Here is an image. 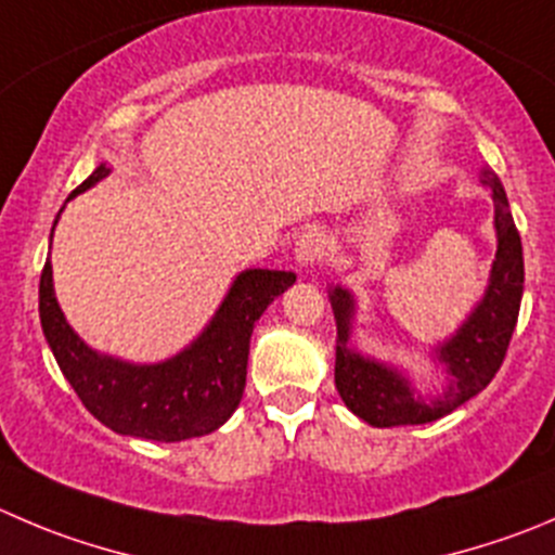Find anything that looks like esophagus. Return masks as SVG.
<instances>
[{"label":"esophagus","mask_w":555,"mask_h":555,"mask_svg":"<svg viewBox=\"0 0 555 555\" xmlns=\"http://www.w3.org/2000/svg\"><path fill=\"white\" fill-rule=\"evenodd\" d=\"M321 256H324V234L319 229L302 231L297 245H294V258H297L299 267H313Z\"/></svg>","instance_id":"esophagus-1"}]
</instances>
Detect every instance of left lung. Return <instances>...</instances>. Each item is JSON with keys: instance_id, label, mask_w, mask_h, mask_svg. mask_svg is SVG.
<instances>
[{"instance_id": "obj_1", "label": "left lung", "mask_w": 555, "mask_h": 555, "mask_svg": "<svg viewBox=\"0 0 555 555\" xmlns=\"http://www.w3.org/2000/svg\"><path fill=\"white\" fill-rule=\"evenodd\" d=\"M479 182L493 193L495 258L482 299L474 305L455 335L430 351L433 362L447 371V387L439 395H420L403 371L357 351L351 346L357 299L348 288H330L337 319L335 387L348 411L367 425H425L441 420L482 392L504 362L524 297V245L512 220L504 184L490 168H482Z\"/></svg>"}]
</instances>
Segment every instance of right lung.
<instances>
[{
	"label": "right lung",
	"mask_w": 555,
	"mask_h": 555,
	"mask_svg": "<svg viewBox=\"0 0 555 555\" xmlns=\"http://www.w3.org/2000/svg\"><path fill=\"white\" fill-rule=\"evenodd\" d=\"M108 173L111 168L100 163L73 195ZM294 281L297 274L281 269H245L190 346L163 362H128L94 351L67 324L49 256L40 274V324L56 365L94 420L119 436L171 444L207 436L229 422L245 392L253 326Z\"/></svg>",
	"instance_id": "1"
}]
</instances>
